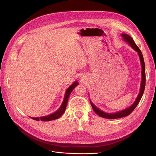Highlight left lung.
<instances>
[{
    "instance_id": "obj_1",
    "label": "left lung",
    "mask_w": 156,
    "mask_h": 156,
    "mask_svg": "<svg viewBox=\"0 0 156 156\" xmlns=\"http://www.w3.org/2000/svg\"><path fill=\"white\" fill-rule=\"evenodd\" d=\"M122 37H123L124 40L125 41H126L127 43L131 47L132 49H133L135 51L137 52L139 56L140 64H141V67H142V72H141V75H142V81H141V83H140V92L138 94L137 97H136L135 101H134V103L130 107L126 108V109H124V110H122V111H118V112H113V113L103 112V111L100 109V108H98L96 106L94 105L93 104V103L91 101V100H90V104L92 107L94 111L98 115H99L102 118H104V119H119V118L125 117L126 116H128L129 115H130L131 113L133 112V111L135 109V107L137 106V105L139 104L140 99L143 95L144 88H145V83H146L145 65H144V61L143 54H142V53H141V51L138 48L137 45L135 44V41H133V38H132L131 36H129V35H127L126 34H124V33H123V34H122Z\"/></svg>"
}]
</instances>
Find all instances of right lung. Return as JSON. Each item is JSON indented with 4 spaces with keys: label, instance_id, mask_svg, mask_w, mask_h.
Instances as JSON below:
<instances>
[{
    "label": "right lung",
    "instance_id": "right-lung-1",
    "mask_svg": "<svg viewBox=\"0 0 156 156\" xmlns=\"http://www.w3.org/2000/svg\"><path fill=\"white\" fill-rule=\"evenodd\" d=\"M78 84H79L78 82L75 81L72 84V85L68 87V88L66 90V91L65 96H64V100H63L62 105H61V106L60 107V108H58L57 111H55L53 113H52L51 115H48V116H41V117H37V118H32V119L35 120H37V121L41 120V121H44V122L51 121V120L58 119V118H60L61 116H62L64 114V112H65V110H66V106H67V103H68V98L69 97L70 94H71V92H72L73 88L75 87H77Z\"/></svg>",
    "mask_w": 156,
    "mask_h": 156
}]
</instances>
